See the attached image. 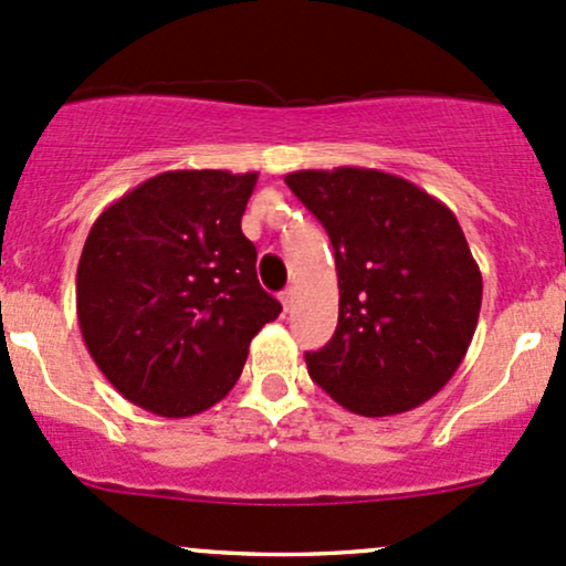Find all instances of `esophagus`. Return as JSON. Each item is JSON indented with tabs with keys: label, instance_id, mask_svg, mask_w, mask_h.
<instances>
[{
	"label": "esophagus",
	"instance_id": "obj_1",
	"mask_svg": "<svg viewBox=\"0 0 566 566\" xmlns=\"http://www.w3.org/2000/svg\"><path fill=\"white\" fill-rule=\"evenodd\" d=\"M294 300H296V291H294V289H285L283 294H281V302H283L285 313H289V310L294 307Z\"/></svg>",
	"mask_w": 566,
	"mask_h": 566
}]
</instances>
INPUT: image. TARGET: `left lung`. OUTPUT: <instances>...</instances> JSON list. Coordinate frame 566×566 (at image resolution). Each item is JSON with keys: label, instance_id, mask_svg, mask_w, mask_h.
Masks as SVG:
<instances>
[{"label": "left lung", "instance_id": "obj_1", "mask_svg": "<svg viewBox=\"0 0 566 566\" xmlns=\"http://www.w3.org/2000/svg\"><path fill=\"white\" fill-rule=\"evenodd\" d=\"M291 192L326 227L339 323L310 377L364 417L415 409L465 358L481 310V270L457 216L417 184L377 168L296 170Z\"/></svg>", "mask_w": 566, "mask_h": 566}]
</instances>
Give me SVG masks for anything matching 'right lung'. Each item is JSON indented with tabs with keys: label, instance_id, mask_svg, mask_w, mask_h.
I'll return each instance as SVG.
<instances>
[{
	"label": "right lung",
	"instance_id": "right-lung-1",
	"mask_svg": "<svg viewBox=\"0 0 566 566\" xmlns=\"http://www.w3.org/2000/svg\"><path fill=\"white\" fill-rule=\"evenodd\" d=\"M259 174L165 170L95 219L77 266V321L104 377L151 415H200L240 379L281 315L243 230Z\"/></svg>",
	"mask_w": 566,
	"mask_h": 566
}]
</instances>
